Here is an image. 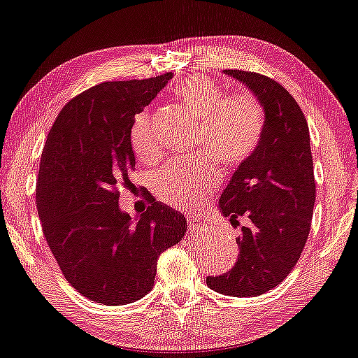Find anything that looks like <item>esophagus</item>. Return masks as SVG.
Masks as SVG:
<instances>
[{
    "label": "esophagus",
    "instance_id": "esophagus-1",
    "mask_svg": "<svg viewBox=\"0 0 358 358\" xmlns=\"http://www.w3.org/2000/svg\"><path fill=\"white\" fill-rule=\"evenodd\" d=\"M187 227H188V231H190V234H194V232L204 231L206 222L201 221V220H196V218L187 217Z\"/></svg>",
    "mask_w": 358,
    "mask_h": 358
}]
</instances>
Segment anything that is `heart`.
<instances>
[{
    "label": "heart",
    "mask_w": 358,
    "mask_h": 358,
    "mask_svg": "<svg viewBox=\"0 0 358 358\" xmlns=\"http://www.w3.org/2000/svg\"><path fill=\"white\" fill-rule=\"evenodd\" d=\"M185 109L199 120L196 146L222 168H237L252 156L265 129V112L254 96H226L224 90L204 76H190L174 89ZM131 146L140 160L157 157L159 146L148 110L134 118ZM218 171L210 159L196 156L168 162L150 176V188L159 201L192 212L217 185Z\"/></svg>",
    "instance_id": "1"
}]
</instances>
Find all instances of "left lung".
Masks as SVG:
<instances>
[{
	"label": "left lung",
	"instance_id": "1",
	"mask_svg": "<svg viewBox=\"0 0 358 358\" xmlns=\"http://www.w3.org/2000/svg\"><path fill=\"white\" fill-rule=\"evenodd\" d=\"M254 93L265 112L257 150L222 190L220 212L238 222V260L231 271L207 275L215 292L252 298L284 280L298 263L312 224L316 187L308 126L294 98L263 74L224 70Z\"/></svg>",
	"mask_w": 358,
	"mask_h": 358
}]
</instances>
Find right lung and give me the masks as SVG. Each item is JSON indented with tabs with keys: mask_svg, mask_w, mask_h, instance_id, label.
Wrapping results in <instances>:
<instances>
[{
	"mask_svg": "<svg viewBox=\"0 0 358 358\" xmlns=\"http://www.w3.org/2000/svg\"><path fill=\"white\" fill-rule=\"evenodd\" d=\"M171 78L92 87L60 110L46 138L36 192L45 238L70 285L99 304L150 293L160 254L187 231L184 215L152 196L136 220L118 204L136 166L134 118Z\"/></svg>",
	"mask_w": 358,
	"mask_h": 358,
	"instance_id": "1",
	"label": "right lung"
}]
</instances>
